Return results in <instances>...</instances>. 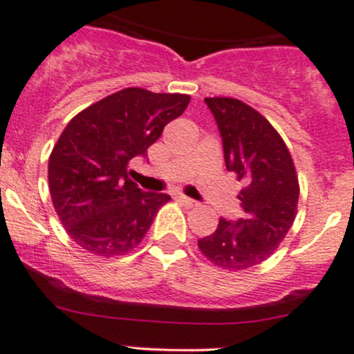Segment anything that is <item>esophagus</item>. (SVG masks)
<instances>
[{"label":"esophagus","mask_w":354,"mask_h":354,"mask_svg":"<svg viewBox=\"0 0 354 354\" xmlns=\"http://www.w3.org/2000/svg\"><path fill=\"white\" fill-rule=\"evenodd\" d=\"M178 200H180L181 203H183L185 207H196L198 205V202L193 198H189V196H185V195H178Z\"/></svg>","instance_id":"1"}]
</instances>
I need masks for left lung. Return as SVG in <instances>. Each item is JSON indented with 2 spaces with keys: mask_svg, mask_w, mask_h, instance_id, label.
<instances>
[{
  "mask_svg": "<svg viewBox=\"0 0 354 354\" xmlns=\"http://www.w3.org/2000/svg\"><path fill=\"white\" fill-rule=\"evenodd\" d=\"M222 137L227 171L244 181V215L221 218L198 248L214 265L245 270L270 258L295 221L299 180L292 156L273 125L236 98H205Z\"/></svg>",
  "mask_w": 354,
  "mask_h": 354,
  "instance_id": "left-lung-1",
  "label": "left lung"
}]
</instances>
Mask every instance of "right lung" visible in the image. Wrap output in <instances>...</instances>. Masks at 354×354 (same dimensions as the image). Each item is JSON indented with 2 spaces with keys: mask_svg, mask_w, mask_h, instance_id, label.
I'll use <instances>...</instances> for the list:
<instances>
[{
  "mask_svg": "<svg viewBox=\"0 0 354 354\" xmlns=\"http://www.w3.org/2000/svg\"><path fill=\"white\" fill-rule=\"evenodd\" d=\"M188 95L125 88L69 122L49 159L52 203L74 243L96 256H120L142 241L171 196L129 180L162 129L180 117Z\"/></svg>",
  "mask_w": 354,
  "mask_h": 354,
  "instance_id": "right-lung-1",
  "label": "right lung"
}]
</instances>
